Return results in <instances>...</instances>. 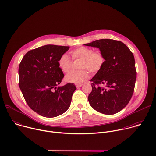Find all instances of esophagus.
<instances>
[{
    "mask_svg": "<svg viewBox=\"0 0 156 156\" xmlns=\"http://www.w3.org/2000/svg\"><path fill=\"white\" fill-rule=\"evenodd\" d=\"M82 85H83L82 84H75V86H76V87H77V88L80 87L81 86H82Z\"/></svg>",
    "mask_w": 156,
    "mask_h": 156,
    "instance_id": "1",
    "label": "esophagus"
}]
</instances>
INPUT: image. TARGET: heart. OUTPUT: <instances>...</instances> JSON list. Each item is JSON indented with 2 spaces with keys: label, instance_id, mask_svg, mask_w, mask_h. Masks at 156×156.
Returning <instances> with one entry per match:
<instances>
[{
  "label": "heart",
  "instance_id": "b5f03b06",
  "mask_svg": "<svg viewBox=\"0 0 156 156\" xmlns=\"http://www.w3.org/2000/svg\"><path fill=\"white\" fill-rule=\"evenodd\" d=\"M73 59H83L80 69H84L80 71H73L65 76L67 82L80 84L87 80L90 74L87 69L91 73L99 72L105 63V57L103 54L99 51L94 52L90 48L80 47L71 52ZM72 61L66 54H62L58 60V66L60 70L66 73L72 68Z\"/></svg>",
  "mask_w": 156,
  "mask_h": 156
}]
</instances>
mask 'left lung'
Instances as JSON below:
<instances>
[{"mask_svg": "<svg viewBox=\"0 0 156 156\" xmlns=\"http://www.w3.org/2000/svg\"><path fill=\"white\" fill-rule=\"evenodd\" d=\"M84 45L99 48L105 57L102 69L90 80L93 83L89 102L100 113L115 114L126 107L134 92L136 79L134 56L124 43L114 39L96 40ZM101 84L106 87H101Z\"/></svg>", "mask_w": 156, "mask_h": 156, "instance_id": "obj_1", "label": "left lung"}]
</instances>
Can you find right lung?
<instances>
[{
    "label": "right lung",
    "mask_w": 156,
    "mask_h": 156,
    "mask_svg": "<svg viewBox=\"0 0 156 156\" xmlns=\"http://www.w3.org/2000/svg\"><path fill=\"white\" fill-rule=\"evenodd\" d=\"M69 48L43 46L28 52L20 63V90L29 107L41 116L55 117L70 107L76 86L70 83L58 86L64 77L58 60Z\"/></svg>",
    "instance_id": "right-lung-1"
}]
</instances>
